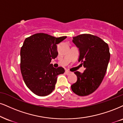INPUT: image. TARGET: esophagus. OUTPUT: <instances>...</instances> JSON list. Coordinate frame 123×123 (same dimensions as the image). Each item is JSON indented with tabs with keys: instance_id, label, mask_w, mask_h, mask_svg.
I'll return each mask as SVG.
<instances>
[{
	"instance_id": "obj_1",
	"label": "esophagus",
	"mask_w": 123,
	"mask_h": 123,
	"mask_svg": "<svg viewBox=\"0 0 123 123\" xmlns=\"http://www.w3.org/2000/svg\"><path fill=\"white\" fill-rule=\"evenodd\" d=\"M65 73H66V74H67V75H69L71 72H70V71H68V70H66V71H65Z\"/></svg>"
}]
</instances>
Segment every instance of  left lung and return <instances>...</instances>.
Returning a JSON list of instances; mask_svg holds the SVG:
<instances>
[{"label":"left lung","instance_id":"1","mask_svg":"<svg viewBox=\"0 0 123 123\" xmlns=\"http://www.w3.org/2000/svg\"><path fill=\"white\" fill-rule=\"evenodd\" d=\"M72 42L79 49V62L86 69L82 74L74 72L78 80L71 89L79 96H87L95 91L103 80L110 61V49L108 44L93 35H79L74 37Z\"/></svg>","mask_w":123,"mask_h":123}]
</instances>
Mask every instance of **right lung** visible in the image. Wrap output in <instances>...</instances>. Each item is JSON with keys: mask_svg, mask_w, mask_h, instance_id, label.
<instances>
[{"mask_svg": "<svg viewBox=\"0 0 123 123\" xmlns=\"http://www.w3.org/2000/svg\"><path fill=\"white\" fill-rule=\"evenodd\" d=\"M67 36L55 37L37 33L27 37L20 49V70L27 87L39 96L48 95L54 90L57 75L63 67L55 68L50 64L58 55L57 44Z\"/></svg>", "mask_w": 123, "mask_h": 123, "instance_id": "1", "label": "right lung"}]
</instances>
